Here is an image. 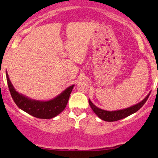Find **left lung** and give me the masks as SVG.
<instances>
[{
  "instance_id": "1",
  "label": "left lung",
  "mask_w": 158,
  "mask_h": 158,
  "mask_svg": "<svg viewBox=\"0 0 158 158\" xmlns=\"http://www.w3.org/2000/svg\"><path fill=\"white\" fill-rule=\"evenodd\" d=\"M150 93L148 94L147 97L143 99L141 102H139L137 104L135 105V106L129 107V108H125V109L118 110H114V111H109V110H102L101 108H97L95 105L92 103L91 101L89 99V105L91 107L92 110L95 113L98 117H99L102 120L107 121V122H114V121H117L119 119L126 118V117H128L131 114L137 112L139 109L142 108L145 102L147 101L148 97H149Z\"/></svg>"
}]
</instances>
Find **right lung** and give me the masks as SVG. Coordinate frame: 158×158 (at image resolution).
<instances>
[{
  "mask_svg": "<svg viewBox=\"0 0 158 158\" xmlns=\"http://www.w3.org/2000/svg\"><path fill=\"white\" fill-rule=\"evenodd\" d=\"M6 73V80L12 99L17 106L23 111L36 118L51 119L64 110L74 85L68 87L62 93L49 101H39L31 99L23 94L18 93L12 85Z\"/></svg>",
  "mask_w": 158,
  "mask_h": 158,
  "instance_id": "add662e5",
  "label": "right lung"
}]
</instances>
